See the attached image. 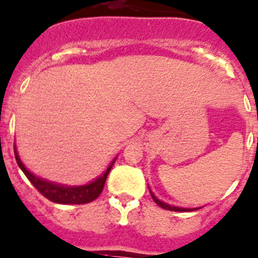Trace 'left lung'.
I'll list each match as a JSON object with an SVG mask.
<instances>
[{"instance_id":"1","label":"left lung","mask_w":258,"mask_h":258,"mask_svg":"<svg viewBox=\"0 0 258 258\" xmlns=\"http://www.w3.org/2000/svg\"><path fill=\"white\" fill-rule=\"evenodd\" d=\"M151 192V190H150ZM151 196H152L153 201H155L156 203H157L158 206L162 207V209L165 210H170V211H178V212H181V211H193V210H197V209H183V207H176V206H171V205H167V203L162 202V201H160L158 198L155 197V195H153L152 192H151Z\"/></svg>"}]
</instances>
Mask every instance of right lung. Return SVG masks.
<instances>
[{"instance_id":"1","label":"right lung","mask_w":258,"mask_h":258,"mask_svg":"<svg viewBox=\"0 0 258 258\" xmlns=\"http://www.w3.org/2000/svg\"><path fill=\"white\" fill-rule=\"evenodd\" d=\"M15 158L19 167L23 170V172H24L25 176L29 179L30 183L37 188L38 192L41 193L42 196H44L47 200L52 201V202L55 203H62V205H84V203H89L93 200H96V198L102 193L108 172H110L113 162L116 161V157H115L112 161H111L110 166H108L107 169H106V171L103 172V175L98 176V178L94 179L91 183L78 186H68L61 185V184L57 183H52V181L44 180V179L34 175V174L30 172L29 170L24 166V164L21 162L16 148Z\"/></svg>"}]
</instances>
